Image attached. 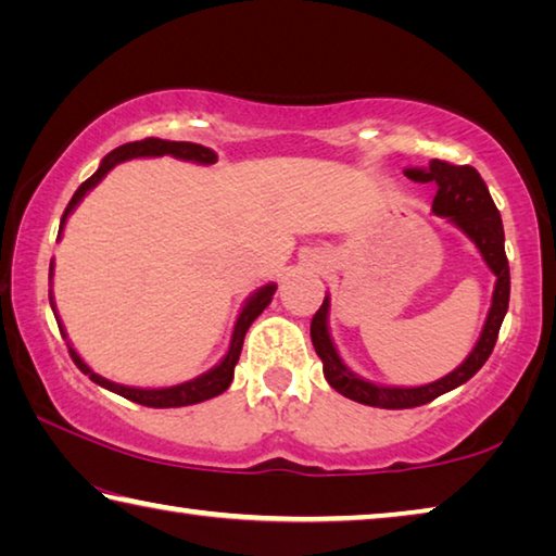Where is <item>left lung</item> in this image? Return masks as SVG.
I'll list each match as a JSON object with an SVG mask.
<instances>
[{
    "label": "left lung",
    "mask_w": 556,
    "mask_h": 556,
    "mask_svg": "<svg viewBox=\"0 0 556 556\" xmlns=\"http://www.w3.org/2000/svg\"><path fill=\"white\" fill-rule=\"evenodd\" d=\"M404 176L417 184L434 181L439 186L434 203H431V211L441 215V218H448L451 223L458 225V228L476 242L485 265L491 267L495 275V291L483 333L478 338V343L473 351H470V355L454 372H448L446 378L421 384V388H380V384L357 378V375L348 370L336 353L331 336H328L326 316L331 301H328V296L324 299L321 308H318L312 318V343L324 363V375L328 384L348 400L382 409L421 407V404L437 400L444 392L456 390L458 384L473 378V375L483 368L488 357H491L497 333H501L503 318L507 314V304H510V265H507L505 257V232L501 211L495 208L481 174L468 164L458 166L441 162V159H431L429 166L425 168H404Z\"/></svg>",
    "instance_id": "8db88e82"
}]
</instances>
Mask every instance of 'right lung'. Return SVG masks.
Listing matches in <instances>:
<instances>
[{"instance_id":"add662e5","label":"right lung","mask_w":556,"mask_h":556,"mask_svg":"<svg viewBox=\"0 0 556 556\" xmlns=\"http://www.w3.org/2000/svg\"><path fill=\"white\" fill-rule=\"evenodd\" d=\"M164 154H172L176 159H186V162H195V164H215L218 162V156H215L213 149L208 147H201V144H193V142H166V139H156V137H147L142 142H129V144H122L117 149H112V152L102 159V164L96 174H92L88 181H83L78 186V191L73 193L71 203L65 205V213L61 218V230L63 232V225L65 218H68L71 211L75 208L83 201V195H86L92 186L100 184V178L105 176L110 168H115L119 162H127V159H137V156H164ZM49 277H53V262H51V269H49ZM277 287L275 285H267L262 287L257 294H252L248 304L238 316V324H235V331H232V341H230V351L228 355L223 357L220 365H215L213 370H208L201 378L195 380H188L184 384H174V388H162V390H139V388H125V384H117V382H110L105 378H100V375L92 372L86 363L80 361V355L68 348L73 363L78 365L80 372H86L92 382H98L100 388H105L110 392H117L122 397L129 400V402H137V404H144V407H186V404H199L205 402L211 397H218L225 390L230 388L232 382V375H235V365L240 361V351H242V341H244V333H248V328L252 326V321L265 312L267 304L275 296ZM51 296V294H49ZM51 308L55 312V306L51 304ZM59 321V318H55ZM61 333L65 338L63 326L59 321Z\"/></svg>"}]
</instances>
